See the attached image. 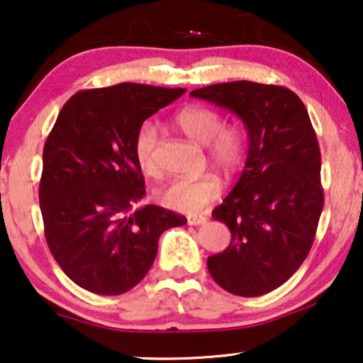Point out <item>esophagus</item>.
I'll use <instances>...</instances> for the list:
<instances>
[{"instance_id": "1", "label": "esophagus", "mask_w": 363, "mask_h": 363, "mask_svg": "<svg viewBox=\"0 0 363 363\" xmlns=\"http://www.w3.org/2000/svg\"><path fill=\"white\" fill-rule=\"evenodd\" d=\"M206 220H208L206 216H190V218H188V224H190V225H203V224H206Z\"/></svg>"}]
</instances>
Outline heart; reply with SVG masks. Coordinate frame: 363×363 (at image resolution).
<instances>
[{
  "mask_svg": "<svg viewBox=\"0 0 363 363\" xmlns=\"http://www.w3.org/2000/svg\"><path fill=\"white\" fill-rule=\"evenodd\" d=\"M173 124L188 138L206 145L208 157L225 173L238 172L247 157V130L240 124H224L223 114L208 106H186L173 116ZM159 130L152 121L139 125L134 138V157L145 175L160 173L157 162ZM223 191L216 173H203L196 178H177L160 191V201L178 213L199 214Z\"/></svg>",
  "mask_w": 363,
  "mask_h": 363,
  "instance_id": "heart-1",
  "label": "heart"
}]
</instances>
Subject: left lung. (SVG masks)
Wrapping results in <instances>:
<instances>
[{"label":"left lung","mask_w":363,"mask_h":363,"mask_svg":"<svg viewBox=\"0 0 363 363\" xmlns=\"http://www.w3.org/2000/svg\"><path fill=\"white\" fill-rule=\"evenodd\" d=\"M190 94L230 109L247 128L242 175L213 211L233 239L208 257V270L233 295L262 296L299 269L314 242L324 206L316 133L301 99L285 86L242 80Z\"/></svg>","instance_id":"8db88e82"}]
</instances>
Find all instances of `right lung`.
Here are the masks:
<instances>
[{
    "mask_svg": "<svg viewBox=\"0 0 363 363\" xmlns=\"http://www.w3.org/2000/svg\"><path fill=\"white\" fill-rule=\"evenodd\" d=\"M185 88L119 83L73 94L59 113L42 154L39 203L47 245L78 286L121 295L147 275L159 238L186 218L145 194L134 138L147 118Z\"/></svg>",
    "mask_w": 363,
    "mask_h": 363,
    "instance_id": "obj_1",
    "label": "right lung"
}]
</instances>
